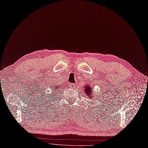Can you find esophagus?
Here are the masks:
<instances>
[{"label": "esophagus", "instance_id": "34e87169", "mask_svg": "<svg viewBox=\"0 0 148 148\" xmlns=\"http://www.w3.org/2000/svg\"><path fill=\"white\" fill-rule=\"evenodd\" d=\"M70 86L71 88H75V84H70Z\"/></svg>", "mask_w": 148, "mask_h": 148}]
</instances>
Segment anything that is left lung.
I'll list each match as a JSON object with an SVG mask.
<instances>
[{"mask_svg":"<svg viewBox=\"0 0 148 148\" xmlns=\"http://www.w3.org/2000/svg\"><path fill=\"white\" fill-rule=\"evenodd\" d=\"M85 93H86V95H87V96H92V88H90V85H86L85 87Z\"/></svg>","mask_w":148,"mask_h":148,"instance_id":"left-lung-1","label":"left lung"}]
</instances>
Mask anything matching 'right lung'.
<instances>
[{"mask_svg":"<svg viewBox=\"0 0 148 148\" xmlns=\"http://www.w3.org/2000/svg\"><path fill=\"white\" fill-rule=\"evenodd\" d=\"M52 88H53V90L55 91V90H60V88H59V86H54V88H53V87H52ZM52 93H53V92H52ZM54 94H55V92H54Z\"/></svg>","mask_w":148,"mask_h":148,"instance_id":"obj_1","label":"right lung"}]
</instances>
